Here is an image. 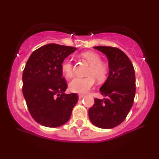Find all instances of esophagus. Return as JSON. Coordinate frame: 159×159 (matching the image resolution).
Wrapping results in <instances>:
<instances>
[{"label":"esophagus","mask_w":159,"mask_h":159,"mask_svg":"<svg viewBox=\"0 0 159 159\" xmlns=\"http://www.w3.org/2000/svg\"><path fill=\"white\" fill-rule=\"evenodd\" d=\"M78 97H79V99H80V100H81V99H82V98H83L84 97V95L80 94L79 95H78Z\"/></svg>","instance_id":"esophagus-1"}]
</instances>
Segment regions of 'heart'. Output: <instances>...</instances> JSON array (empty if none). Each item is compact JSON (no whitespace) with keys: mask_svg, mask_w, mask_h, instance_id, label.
Segmentation results:
<instances>
[{"mask_svg":"<svg viewBox=\"0 0 159 159\" xmlns=\"http://www.w3.org/2000/svg\"><path fill=\"white\" fill-rule=\"evenodd\" d=\"M82 56L90 64L88 69V77L73 78L69 82V88L71 92L85 93L94 85L95 79L101 82L106 79L108 73L107 66L101 62L98 54L92 51L82 53ZM61 70L66 77H71L73 75V65L69 58H65L61 62Z\"/></svg>","mask_w":159,"mask_h":159,"instance_id":"obj_1","label":"heart"}]
</instances>
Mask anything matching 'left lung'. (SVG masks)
I'll return each instance as SVG.
<instances>
[{
	"instance_id": "1",
	"label": "left lung",
	"mask_w": 159,
	"mask_h": 159,
	"mask_svg": "<svg viewBox=\"0 0 159 159\" xmlns=\"http://www.w3.org/2000/svg\"><path fill=\"white\" fill-rule=\"evenodd\" d=\"M105 54L108 60L109 73L100 88L108 98L95 99L88 111L93 125L102 129H111L122 122L131 109L135 95V75L131 61L116 48L93 47Z\"/></svg>"
}]
</instances>
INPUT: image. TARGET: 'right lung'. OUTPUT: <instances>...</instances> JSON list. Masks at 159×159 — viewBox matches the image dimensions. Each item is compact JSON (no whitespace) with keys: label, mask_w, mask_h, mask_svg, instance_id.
Returning <instances> with one entry per match:
<instances>
[{"label":"right lung","mask_w":159,"mask_h":159,"mask_svg":"<svg viewBox=\"0 0 159 159\" xmlns=\"http://www.w3.org/2000/svg\"><path fill=\"white\" fill-rule=\"evenodd\" d=\"M75 50L50 43L34 51L26 64L23 95L32 118L41 125L58 127L70 119L78 95L65 93L67 84L61 65Z\"/></svg>","instance_id":"obj_1"}]
</instances>
